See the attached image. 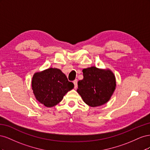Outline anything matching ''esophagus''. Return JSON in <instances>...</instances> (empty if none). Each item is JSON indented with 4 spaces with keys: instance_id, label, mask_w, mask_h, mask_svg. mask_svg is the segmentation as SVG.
I'll list each match as a JSON object with an SVG mask.
<instances>
[{
    "instance_id": "obj_1",
    "label": "esophagus",
    "mask_w": 150,
    "mask_h": 150,
    "mask_svg": "<svg viewBox=\"0 0 150 150\" xmlns=\"http://www.w3.org/2000/svg\"><path fill=\"white\" fill-rule=\"evenodd\" d=\"M73 83L74 84V88H78V79H75L73 81Z\"/></svg>"
}]
</instances>
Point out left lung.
Returning a JSON list of instances; mask_svg holds the SVG:
<instances>
[{
  "label": "left lung",
  "instance_id": "1",
  "mask_svg": "<svg viewBox=\"0 0 150 150\" xmlns=\"http://www.w3.org/2000/svg\"><path fill=\"white\" fill-rule=\"evenodd\" d=\"M83 79L78 81L77 92L91 107L102 106L111 99L116 86V78L110 69L95 66L83 70Z\"/></svg>",
  "mask_w": 150,
  "mask_h": 150
}]
</instances>
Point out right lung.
I'll list each match as a JSON object with an SVG mask.
<instances>
[{
    "mask_svg": "<svg viewBox=\"0 0 150 150\" xmlns=\"http://www.w3.org/2000/svg\"><path fill=\"white\" fill-rule=\"evenodd\" d=\"M31 86L35 99L47 108L57 105L74 87L60 69L52 67L35 72Z\"/></svg>",
    "mask_w": 150,
    "mask_h": 150,
    "instance_id": "1",
    "label": "right lung"
}]
</instances>
